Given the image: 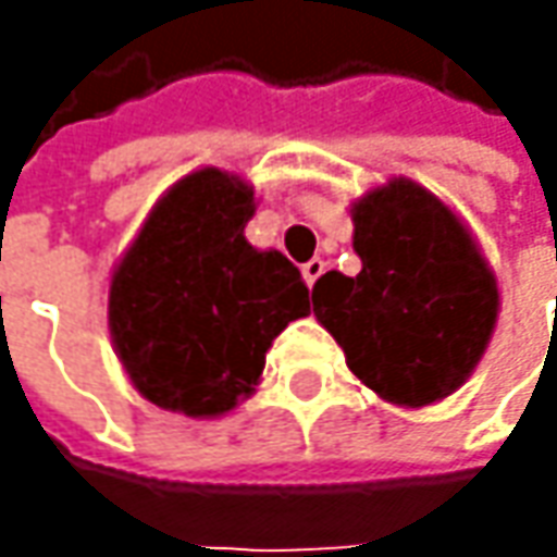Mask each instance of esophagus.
Listing matches in <instances>:
<instances>
[{
    "instance_id": "1",
    "label": "esophagus",
    "mask_w": 557,
    "mask_h": 557,
    "mask_svg": "<svg viewBox=\"0 0 557 557\" xmlns=\"http://www.w3.org/2000/svg\"><path fill=\"white\" fill-rule=\"evenodd\" d=\"M322 272H325V260H322V257H312L310 263H304V282L312 288V285H315V278H319Z\"/></svg>"
}]
</instances>
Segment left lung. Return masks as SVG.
Here are the masks:
<instances>
[{
  "instance_id": "obj_1",
  "label": "left lung",
  "mask_w": 557,
  "mask_h": 557,
  "mask_svg": "<svg viewBox=\"0 0 557 557\" xmlns=\"http://www.w3.org/2000/svg\"><path fill=\"white\" fill-rule=\"evenodd\" d=\"M359 275L325 272L312 312L350 372L403 409L456 394L478 369L499 319V285L471 228L406 176L356 198Z\"/></svg>"
}]
</instances>
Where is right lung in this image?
<instances>
[{
  "label": "right lung",
  "instance_id": "right-lung-1",
  "mask_svg": "<svg viewBox=\"0 0 557 557\" xmlns=\"http://www.w3.org/2000/svg\"><path fill=\"white\" fill-rule=\"evenodd\" d=\"M253 185L216 166L183 176L111 272L108 329L129 384L188 418L253 394L272 341L310 315V288L278 250L245 238Z\"/></svg>",
  "mask_w": 557,
  "mask_h": 557
}]
</instances>
